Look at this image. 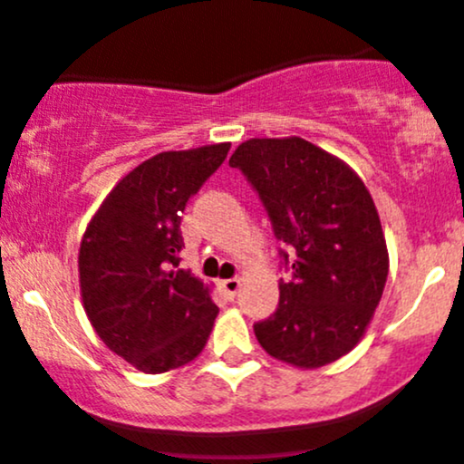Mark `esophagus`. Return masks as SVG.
I'll use <instances>...</instances> for the list:
<instances>
[{"mask_svg":"<svg viewBox=\"0 0 464 464\" xmlns=\"http://www.w3.org/2000/svg\"><path fill=\"white\" fill-rule=\"evenodd\" d=\"M242 281L240 278H224V281H219V287H222L224 292H227L228 299H233V296L237 295V290H240Z\"/></svg>","mask_w":464,"mask_h":464,"instance_id":"esophagus-1","label":"esophagus"}]
</instances>
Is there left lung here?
Segmentation results:
<instances>
[{
    "label": "left lung",
    "instance_id": "8db88e82",
    "mask_svg": "<svg viewBox=\"0 0 464 464\" xmlns=\"http://www.w3.org/2000/svg\"><path fill=\"white\" fill-rule=\"evenodd\" d=\"M228 165L249 179L276 237L295 249L276 313L254 324L260 346L299 370L331 365L362 340L388 281L370 190L344 160L296 136L251 138Z\"/></svg>",
    "mask_w": 464,
    "mask_h": 464
}]
</instances>
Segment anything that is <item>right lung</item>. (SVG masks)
I'll use <instances>...</instances> for the list:
<instances>
[{"mask_svg":"<svg viewBox=\"0 0 464 464\" xmlns=\"http://www.w3.org/2000/svg\"><path fill=\"white\" fill-rule=\"evenodd\" d=\"M228 147L219 142L147 159L108 192L81 237L85 314L103 344L145 374L195 361L213 331L219 308L210 287L179 269L181 213Z\"/></svg>","mask_w":464,"mask_h":464,"instance_id":"1","label":"right lung"}]
</instances>
